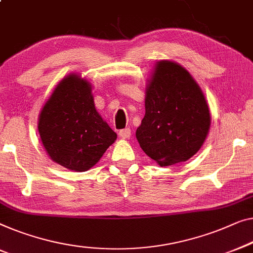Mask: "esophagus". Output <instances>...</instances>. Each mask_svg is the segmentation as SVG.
Instances as JSON below:
<instances>
[{"instance_id":"34e87169","label":"esophagus","mask_w":253,"mask_h":253,"mask_svg":"<svg viewBox=\"0 0 253 253\" xmlns=\"http://www.w3.org/2000/svg\"><path fill=\"white\" fill-rule=\"evenodd\" d=\"M119 135L122 139H127V138H130V135H131V130L129 129V127H126V129H122V130H120L119 131Z\"/></svg>"}]
</instances>
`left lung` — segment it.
I'll use <instances>...</instances> for the list:
<instances>
[{
	"label": "left lung",
	"mask_w": 253,
	"mask_h": 253,
	"mask_svg": "<svg viewBox=\"0 0 253 253\" xmlns=\"http://www.w3.org/2000/svg\"><path fill=\"white\" fill-rule=\"evenodd\" d=\"M145 111L135 137L159 166L185 162L202 147L210 111L200 85L181 65L157 61L146 86Z\"/></svg>",
	"instance_id": "8db88e82"
}]
</instances>
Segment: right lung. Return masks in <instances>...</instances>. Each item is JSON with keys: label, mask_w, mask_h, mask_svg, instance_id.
I'll return each instance as SVG.
<instances>
[{"label": "right lung", "mask_w": 253, "mask_h": 253, "mask_svg": "<svg viewBox=\"0 0 253 253\" xmlns=\"http://www.w3.org/2000/svg\"><path fill=\"white\" fill-rule=\"evenodd\" d=\"M38 127L50 159L79 172L99 162L118 138L94 107L90 82L76 74L57 84L40 113Z\"/></svg>", "instance_id": "1"}]
</instances>
